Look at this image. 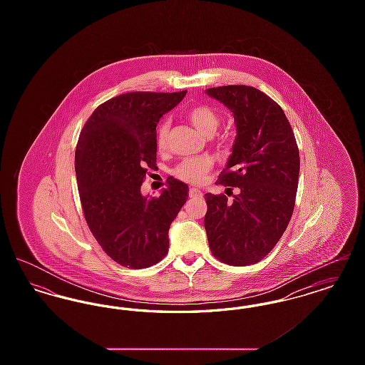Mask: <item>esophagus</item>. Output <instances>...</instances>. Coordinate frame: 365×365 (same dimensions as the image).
Masks as SVG:
<instances>
[{
	"mask_svg": "<svg viewBox=\"0 0 365 365\" xmlns=\"http://www.w3.org/2000/svg\"><path fill=\"white\" fill-rule=\"evenodd\" d=\"M189 197L190 198H198V197H202V191L195 189V187H190L189 190Z\"/></svg>",
	"mask_w": 365,
	"mask_h": 365,
	"instance_id": "1",
	"label": "esophagus"
}]
</instances>
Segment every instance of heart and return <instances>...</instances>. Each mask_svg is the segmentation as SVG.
I'll use <instances>...</instances> for the list:
<instances>
[{
  "instance_id": "heart-1",
  "label": "heart",
  "mask_w": 365,
  "mask_h": 365,
  "mask_svg": "<svg viewBox=\"0 0 365 365\" xmlns=\"http://www.w3.org/2000/svg\"><path fill=\"white\" fill-rule=\"evenodd\" d=\"M186 116L190 120L191 124L201 134L208 135V137L215 134V131L217 130V125L220 123L217 113L212 108H209L208 105H192L191 108L187 109ZM168 131H170V122L168 120H163L157 125L156 146L158 150H165L167 140H168ZM217 142L220 145H225L227 140L226 138L222 137V138L217 139ZM212 165H213V161L208 156L185 158L175 168V176L179 178L180 180L187 182V183L198 185L204 180L205 175L208 174Z\"/></svg>"
}]
</instances>
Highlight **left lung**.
<instances>
[{"label":"left lung","instance_id":"8db88e82","mask_svg":"<svg viewBox=\"0 0 365 365\" xmlns=\"http://www.w3.org/2000/svg\"><path fill=\"white\" fill-rule=\"evenodd\" d=\"M207 94L231 109L238 134L216 183L240 190L231 202L223 192L205 194L209 249L234 267L256 264L278 243L294 210L299 175L294 133L283 109L256 87H212Z\"/></svg>","mask_w":365,"mask_h":365}]
</instances>
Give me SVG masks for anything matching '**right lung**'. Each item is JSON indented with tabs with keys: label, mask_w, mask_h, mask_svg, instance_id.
I'll return each mask as SVG.
<instances>
[{
	"label": "right lung",
	"mask_w": 365,
	"mask_h": 365,
	"mask_svg": "<svg viewBox=\"0 0 365 365\" xmlns=\"http://www.w3.org/2000/svg\"><path fill=\"white\" fill-rule=\"evenodd\" d=\"M176 93L131 91L96 108L75 150L78 190L87 226L105 253L125 268H148L168 253V230L189 187L168 178L160 197L140 186L156 168V127L179 104Z\"/></svg>",
	"instance_id": "add662e5"
}]
</instances>
